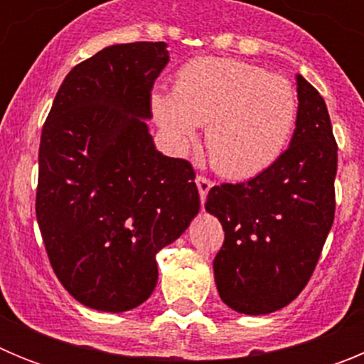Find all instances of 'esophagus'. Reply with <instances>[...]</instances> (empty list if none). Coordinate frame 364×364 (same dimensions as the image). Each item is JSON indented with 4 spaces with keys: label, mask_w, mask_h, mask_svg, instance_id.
I'll return each mask as SVG.
<instances>
[{
    "label": "esophagus",
    "mask_w": 364,
    "mask_h": 364,
    "mask_svg": "<svg viewBox=\"0 0 364 364\" xmlns=\"http://www.w3.org/2000/svg\"><path fill=\"white\" fill-rule=\"evenodd\" d=\"M195 182H197L198 193H200V200H202V204H204L205 197H208V193H210V189L213 188V182H211L210 178H205V176H202V175H198Z\"/></svg>",
    "instance_id": "obj_1"
}]
</instances>
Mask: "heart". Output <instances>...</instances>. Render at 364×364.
I'll list each match as a JSON object with an SVG mask.
<instances>
[{"instance_id":"obj_1","label":"heart","mask_w":364,"mask_h":364,"mask_svg":"<svg viewBox=\"0 0 364 364\" xmlns=\"http://www.w3.org/2000/svg\"><path fill=\"white\" fill-rule=\"evenodd\" d=\"M151 107L173 149L184 153L205 124L213 166L231 178H247L286 149L299 100L277 74L230 58H198L176 73L173 92H154Z\"/></svg>"}]
</instances>
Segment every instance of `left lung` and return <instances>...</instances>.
Segmentation results:
<instances>
[{
  "label": "left lung",
  "mask_w": 364,
  "mask_h": 364,
  "mask_svg": "<svg viewBox=\"0 0 364 364\" xmlns=\"http://www.w3.org/2000/svg\"><path fill=\"white\" fill-rule=\"evenodd\" d=\"M297 80L290 147L240 184L215 186L205 211L220 220L213 260L218 295L231 310L266 315L290 304L310 281L336 213L337 144L323 96Z\"/></svg>",
  "instance_id": "obj_1"
}]
</instances>
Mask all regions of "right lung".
<instances>
[{
  "label": "right lung",
  "mask_w": 364,
  "mask_h": 364,
  "mask_svg": "<svg viewBox=\"0 0 364 364\" xmlns=\"http://www.w3.org/2000/svg\"><path fill=\"white\" fill-rule=\"evenodd\" d=\"M164 41L105 47L58 89L40 142L36 217L56 277L83 306L133 310L159 281L156 253L200 210L191 164L149 133Z\"/></svg>",
  "instance_id": "right-lung-1"
}]
</instances>
